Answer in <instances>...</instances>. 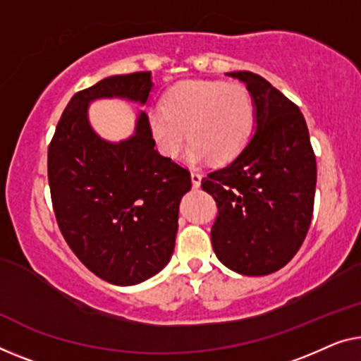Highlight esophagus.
Masks as SVG:
<instances>
[{
  "instance_id": "obj_1",
  "label": "esophagus",
  "mask_w": 361,
  "mask_h": 361,
  "mask_svg": "<svg viewBox=\"0 0 361 361\" xmlns=\"http://www.w3.org/2000/svg\"><path fill=\"white\" fill-rule=\"evenodd\" d=\"M201 173H199V171H196V170H192L191 171V181H192V186L195 188H197L199 185H201Z\"/></svg>"
}]
</instances>
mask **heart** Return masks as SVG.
Listing matches in <instances>:
<instances>
[{"instance_id":"b5f03b06","label":"heart","mask_w":361,"mask_h":361,"mask_svg":"<svg viewBox=\"0 0 361 361\" xmlns=\"http://www.w3.org/2000/svg\"><path fill=\"white\" fill-rule=\"evenodd\" d=\"M149 128L166 157H176L190 139L188 160L225 165L248 146L256 129V104L245 85L219 80L176 84L147 115Z\"/></svg>"}]
</instances>
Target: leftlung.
Returning <instances> with one entry per match:
<instances>
[{
    "mask_svg": "<svg viewBox=\"0 0 361 361\" xmlns=\"http://www.w3.org/2000/svg\"><path fill=\"white\" fill-rule=\"evenodd\" d=\"M246 84L256 129L232 164L202 178L219 215L211 230L215 255L243 276H267L297 255L314 207L316 157L297 105L264 78L227 73Z\"/></svg>",
    "mask_w": 361,
    "mask_h": 361,
    "instance_id": "left-lung-1",
    "label": "left lung"
}]
</instances>
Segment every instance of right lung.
I'll use <instances>...</instances> for the list:
<instances>
[{
	"label": "right lung",
	"mask_w": 361,
	"mask_h": 361,
	"mask_svg": "<svg viewBox=\"0 0 361 361\" xmlns=\"http://www.w3.org/2000/svg\"><path fill=\"white\" fill-rule=\"evenodd\" d=\"M150 89V71H141L79 90L48 146V183L58 227L79 261L115 285L147 281L170 261L178 206L191 190V175L154 149L144 111L134 136L113 144L90 128L87 106L104 97L144 105Z\"/></svg>",
	"instance_id": "add662e5"
}]
</instances>
